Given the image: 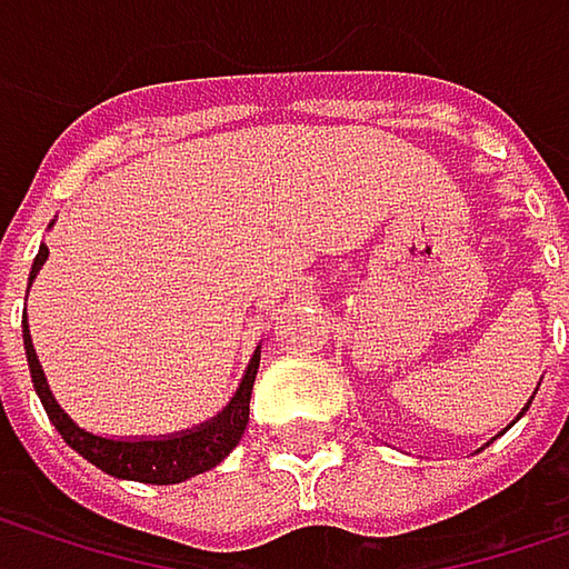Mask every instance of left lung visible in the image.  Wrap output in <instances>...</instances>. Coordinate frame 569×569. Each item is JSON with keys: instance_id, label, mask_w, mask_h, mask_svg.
<instances>
[{"instance_id": "left-lung-1", "label": "left lung", "mask_w": 569, "mask_h": 569, "mask_svg": "<svg viewBox=\"0 0 569 569\" xmlns=\"http://www.w3.org/2000/svg\"><path fill=\"white\" fill-rule=\"evenodd\" d=\"M527 408H530V401H527V405H523V408H520V415H523V411H527ZM520 415H517V418H520ZM517 418H513V421H517ZM511 421V425H513Z\"/></svg>"}]
</instances>
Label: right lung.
Segmentation results:
<instances>
[{"instance_id":"add662e5","label":"right lung","mask_w":569,"mask_h":569,"mask_svg":"<svg viewBox=\"0 0 569 569\" xmlns=\"http://www.w3.org/2000/svg\"><path fill=\"white\" fill-rule=\"evenodd\" d=\"M49 260V247H39V257L32 263L29 286L39 277V270ZM22 342H26V359H29V372H32V386L42 398L46 415L52 418L58 435L64 438L68 448H74L84 461H91L94 468H101L111 478L121 481H141V485H180L193 475H203L210 468H217L243 438L247 421H250V392L257 382V369H260V346L240 379V389L227 401L223 411H217L213 418L187 428V431H173V435H141V438H104L94 435L88 428H81L52 396L49 379L39 366L36 346H32V332H29V316H22Z\"/></svg>"}]
</instances>
